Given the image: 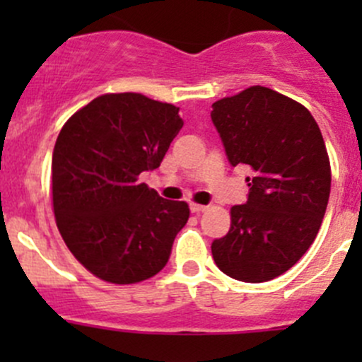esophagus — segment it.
<instances>
[{
	"instance_id": "obj_1",
	"label": "esophagus",
	"mask_w": 362,
	"mask_h": 362,
	"mask_svg": "<svg viewBox=\"0 0 362 362\" xmlns=\"http://www.w3.org/2000/svg\"><path fill=\"white\" fill-rule=\"evenodd\" d=\"M189 208H191L192 214H202V211L206 210L208 206H204V204H198V203H191V206Z\"/></svg>"
}]
</instances>
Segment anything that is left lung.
I'll list each match as a JSON object with an SVG mask.
<instances>
[{
  "label": "left lung",
  "mask_w": 362,
  "mask_h": 362,
  "mask_svg": "<svg viewBox=\"0 0 362 362\" xmlns=\"http://www.w3.org/2000/svg\"><path fill=\"white\" fill-rule=\"evenodd\" d=\"M211 108L229 163L250 170L247 203L231 208V228L211 255L231 279L268 282L293 268L322 224L331 192L322 133L303 105L268 87Z\"/></svg>",
  "instance_id": "1"
}]
</instances>
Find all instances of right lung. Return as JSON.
<instances>
[{
	"mask_svg": "<svg viewBox=\"0 0 362 362\" xmlns=\"http://www.w3.org/2000/svg\"><path fill=\"white\" fill-rule=\"evenodd\" d=\"M180 108L144 94H103L73 113L52 154L57 228L80 264L105 282L136 284L159 273L187 224L185 202L138 182L159 168L184 126Z\"/></svg>",
	"mask_w": 362,
	"mask_h": 362,
	"instance_id": "right-lung-1",
	"label": "right lung"
}]
</instances>
